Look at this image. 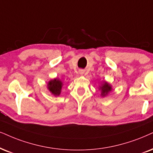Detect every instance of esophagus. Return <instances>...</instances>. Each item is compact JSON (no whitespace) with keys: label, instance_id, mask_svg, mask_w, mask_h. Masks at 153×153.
<instances>
[{"label":"esophagus","instance_id":"1","mask_svg":"<svg viewBox=\"0 0 153 153\" xmlns=\"http://www.w3.org/2000/svg\"><path fill=\"white\" fill-rule=\"evenodd\" d=\"M79 72H80V75H83V73H84V71H82V70L79 71Z\"/></svg>","mask_w":153,"mask_h":153}]
</instances>
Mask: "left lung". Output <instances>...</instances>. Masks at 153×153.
I'll return each instance as SVG.
<instances>
[{
  "label": "left lung",
  "mask_w": 153,
  "mask_h": 153,
  "mask_svg": "<svg viewBox=\"0 0 153 153\" xmlns=\"http://www.w3.org/2000/svg\"><path fill=\"white\" fill-rule=\"evenodd\" d=\"M99 90L101 91V97H104L107 96L108 94L112 90V86L107 82V81H103V82L100 83L99 85Z\"/></svg>",
  "instance_id": "obj_1"
}]
</instances>
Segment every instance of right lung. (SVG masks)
I'll return each instance as SVG.
<instances>
[{
  "mask_svg": "<svg viewBox=\"0 0 153 153\" xmlns=\"http://www.w3.org/2000/svg\"><path fill=\"white\" fill-rule=\"evenodd\" d=\"M63 82L59 78H56L49 80L47 84V89L54 96H59L63 86Z\"/></svg>",
  "mask_w": 153,
  "mask_h": 153,
  "instance_id": "add662e5",
  "label": "right lung"
}]
</instances>
